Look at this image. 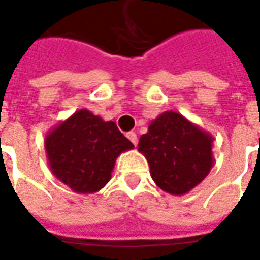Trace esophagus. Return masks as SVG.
<instances>
[{
  "label": "esophagus",
  "mask_w": 260,
  "mask_h": 260,
  "mask_svg": "<svg viewBox=\"0 0 260 260\" xmlns=\"http://www.w3.org/2000/svg\"><path fill=\"white\" fill-rule=\"evenodd\" d=\"M126 138H128V139H129V141L132 142L134 145H136V143H138V135H136L135 132H128V134H126Z\"/></svg>",
  "instance_id": "esophagus-1"
}]
</instances>
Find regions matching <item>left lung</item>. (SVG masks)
<instances>
[{
    "label": "left lung",
    "instance_id": "left-lung-1",
    "mask_svg": "<svg viewBox=\"0 0 260 260\" xmlns=\"http://www.w3.org/2000/svg\"><path fill=\"white\" fill-rule=\"evenodd\" d=\"M212 149L213 136L177 111L153 119L138 145L156 185L175 196L185 195L206 178L214 163Z\"/></svg>",
    "mask_w": 260,
    "mask_h": 260
}]
</instances>
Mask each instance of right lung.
Wrapping results in <instances>:
<instances>
[{
  "label": "right lung",
  "mask_w": 260,
  "mask_h": 260,
  "mask_svg": "<svg viewBox=\"0 0 260 260\" xmlns=\"http://www.w3.org/2000/svg\"><path fill=\"white\" fill-rule=\"evenodd\" d=\"M54 177L76 193H94L111 180L115 160L134 149L113 121L82 108L61 121L44 139Z\"/></svg>",
  "instance_id": "add662e5"
}]
</instances>
